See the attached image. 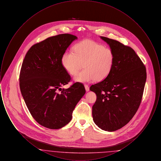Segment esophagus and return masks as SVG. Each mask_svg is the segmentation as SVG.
I'll list each match as a JSON object with an SVG mask.
<instances>
[{
	"label": "esophagus",
	"instance_id": "34e87169",
	"mask_svg": "<svg viewBox=\"0 0 161 161\" xmlns=\"http://www.w3.org/2000/svg\"><path fill=\"white\" fill-rule=\"evenodd\" d=\"M84 87H85V89H86V92H88V91H89V87L88 85L85 84V85H84Z\"/></svg>",
	"mask_w": 161,
	"mask_h": 161
}]
</instances>
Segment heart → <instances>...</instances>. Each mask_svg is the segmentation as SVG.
Masks as SVG:
<instances>
[{
    "mask_svg": "<svg viewBox=\"0 0 161 161\" xmlns=\"http://www.w3.org/2000/svg\"><path fill=\"white\" fill-rule=\"evenodd\" d=\"M114 63L115 54L111 48L89 39L78 42L75 51L67 50L61 57L63 67L71 75H76L84 64L85 69L74 78L80 83L104 80L110 74Z\"/></svg>",
    "mask_w": 161,
    "mask_h": 161,
    "instance_id": "1",
    "label": "heart"
}]
</instances>
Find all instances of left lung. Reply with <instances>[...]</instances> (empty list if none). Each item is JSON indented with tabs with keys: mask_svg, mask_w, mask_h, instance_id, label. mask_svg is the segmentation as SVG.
Instances as JSON below:
<instances>
[{
	"mask_svg": "<svg viewBox=\"0 0 161 161\" xmlns=\"http://www.w3.org/2000/svg\"><path fill=\"white\" fill-rule=\"evenodd\" d=\"M101 38L114 51L115 63L108 76L90 87L97 97L92 116L100 129L114 131L126 125L137 112L147 72L142 61L130 46L111 38Z\"/></svg>",
	"mask_w": 161,
	"mask_h": 161,
	"instance_id": "1",
	"label": "left lung"
}]
</instances>
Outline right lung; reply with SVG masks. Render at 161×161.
Instances as JSON below:
<instances>
[{
  "label": "right lung",
  "mask_w": 161,
  "mask_h": 161,
  "mask_svg": "<svg viewBox=\"0 0 161 161\" xmlns=\"http://www.w3.org/2000/svg\"><path fill=\"white\" fill-rule=\"evenodd\" d=\"M77 38L69 34L46 38L31 46L22 63L19 84L24 101L34 119L50 129H60L70 121L86 92L79 82L61 88L71 79L62 66L61 57Z\"/></svg>",
  "instance_id": "add662e5"
}]
</instances>
